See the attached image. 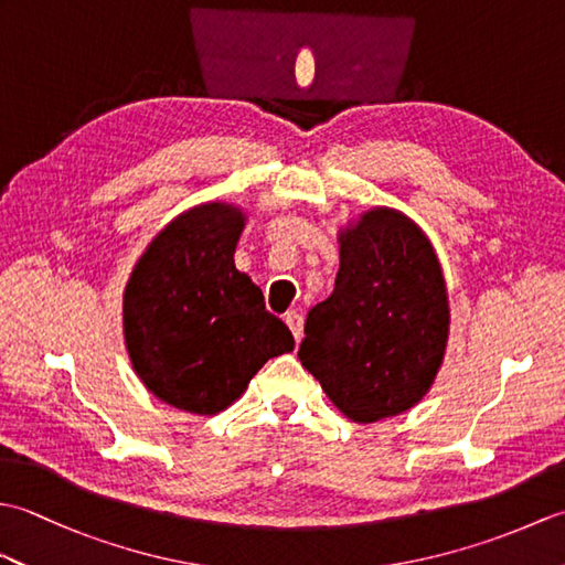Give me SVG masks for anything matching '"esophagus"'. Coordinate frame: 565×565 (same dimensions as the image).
<instances>
[{
	"label": "esophagus",
	"mask_w": 565,
	"mask_h": 565,
	"mask_svg": "<svg viewBox=\"0 0 565 565\" xmlns=\"http://www.w3.org/2000/svg\"><path fill=\"white\" fill-rule=\"evenodd\" d=\"M284 322L294 332V340L301 342V338H303V316L298 313V310H289V313L284 316Z\"/></svg>",
	"instance_id": "esophagus-1"
}]
</instances>
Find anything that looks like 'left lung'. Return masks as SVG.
<instances>
[{"label": "left lung", "mask_w": 565, "mask_h": 565, "mask_svg": "<svg viewBox=\"0 0 565 565\" xmlns=\"http://www.w3.org/2000/svg\"><path fill=\"white\" fill-rule=\"evenodd\" d=\"M449 340L447 284L435 247L395 209L340 233L334 291L310 308L303 369L354 423L401 415L435 383Z\"/></svg>", "instance_id": "left-lung-1"}]
</instances>
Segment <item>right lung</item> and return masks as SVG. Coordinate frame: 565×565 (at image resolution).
Masks as SVG:
<instances>
[{
  "instance_id": "obj_1",
  "label": "right lung",
  "mask_w": 565,
  "mask_h": 565,
  "mask_svg": "<svg viewBox=\"0 0 565 565\" xmlns=\"http://www.w3.org/2000/svg\"><path fill=\"white\" fill-rule=\"evenodd\" d=\"M245 213L201 203L164 225L124 294L126 350L138 379L167 405L215 415L245 393L294 334L235 269Z\"/></svg>"
}]
</instances>
